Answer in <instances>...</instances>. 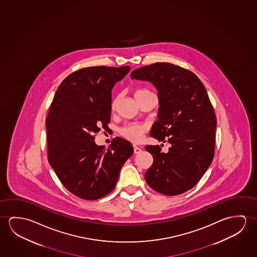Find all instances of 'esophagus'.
Segmentation results:
<instances>
[{
  "label": "esophagus",
  "instance_id": "esophagus-1",
  "mask_svg": "<svg viewBox=\"0 0 257 257\" xmlns=\"http://www.w3.org/2000/svg\"><path fill=\"white\" fill-rule=\"evenodd\" d=\"M133 148H134L135 154H139V153L141 152V148H140V147H137L136 145H134V146H133Z\"/></svg>",
  "mask_w": 257,
  "mask_h": 257
}]
</instances>
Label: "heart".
Listing matches in <instances>:
<instances>
[{
    "label": "heart",
    "mask_w": 257,
    "mask_h": 257,
    "mask_svg": "<svg viewBox=\"0 0 257 257\" xmlns=\"http://www.w3.org/2000/svg\"><path fill=\"white\" fill-rule=\"evenodd\" d=\"M151 94L150 91L147 89H138L134 92V97L137 102H139L141 98L146 96L147 94ZM117 100H114L111 103V108L114 109L116 105ZM146 126L143 124H127L122 126L119 131V133L122 136L124 139L131 141V142L137 143L140 141V139H142L143 134L146 131Z\"/></svg>",
    "instance_id": "heart-1"
}]
</instances>
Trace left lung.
I'll list each match as a JSON object with an SVG mask.
<instances>
[{
	"instance_id": "left-lung-1",
	"label": "left lung",
	"mask_w": 257,
	"mask_h": 257,
	"mask_svg": "<svg viewBox=\"0 0 257 257\" xmlns=\"http://www.w3.org/2000/svg\"><path fill=\"white\" fill-rule=\"evenodd\" d=\"M131 77L157 90L160 106L150 135L171 146L168 153L146 147L154 157L146 181L163 195H180L196 186L214 155L217 123L206 89L193 72L168 62L144 66Z\"/></svg>"
}]
</instances>
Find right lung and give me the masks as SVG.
I'll use <instances>...</instances> for the list:
<instances>
[{
    "mask_svg": "<svg viewBox=\"0 0 257 257\" xmlns=\"http://www.w3.org/2000/svg\"><path fill=\"white\" fill-rule=\"evenodd\" d=\"M130 70V66L79 69L61 82L50 107L48 161L62 185L82 199H99L112 191L134 153L131 143L120 138L108 149L94 140V133L110 122L111 90Z\"/></svg>",
    "mask_w": 257,
    "mask_h": 257,
    "instance_id": "add662e5",
    "label": "right lung"
}]
</instances>
